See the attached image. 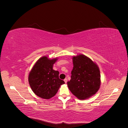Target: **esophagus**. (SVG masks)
<instances>
[{
  "label": "esophagus",
  "instance_id": "34e87169",
  "mask_svg": "<svg viewBox=\"0 0 128 128\" xmlns=\"http://www.w3.org/2000/svg\"><path fill=\"white\" fill-rule=\"evenodd\" d=\"M64 81L65 83H67V78H65V79L64 80Z\"/></svg>",
  "mask_w": 128,
  "mask_h": 128
}]
</instances>
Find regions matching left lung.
I'll list each match as a JSON object with an SVG mask.
<instances>
[{
  "instance_id": "left-lung-1",
  "label": "left lung",
  "mask_w": 128,
  "mask_h": 128,
  "mask_svg": "<svg viewBox=\"0 0 128 128\" xmlns=\"http://www.w3.org/2000/svg\"><path fill=\"white\" fill-rule=\"evenodd\" d=\"M72 62L71 80L67 82L68 88L79 99L89 98L100 88L99 68L94 62L83 54L72 56Z\"/></svg>"
}]
</instances>
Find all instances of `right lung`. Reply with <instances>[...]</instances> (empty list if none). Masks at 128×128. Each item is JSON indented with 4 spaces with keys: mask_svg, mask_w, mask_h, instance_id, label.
<instances>
[{
    "mask_svg": "<svg viewBox=\"0 0 128 128\" xmlns=\"http://www.w3.org/2000/svg\"><path fill=\"white\" fill-rule=\"evenodd\" d=\"M58 58L50 59L44 56L37 60L29 72L28 80L34 94L40 98L49 99L54 96L60 86L64 84L59 78V72L53 69Z\"/></svg>",
    "mask_w": 128,
    "mask_h": 128,
    "instance_id": "obj_1",
    "label": "right lung"
}]
</instances>
